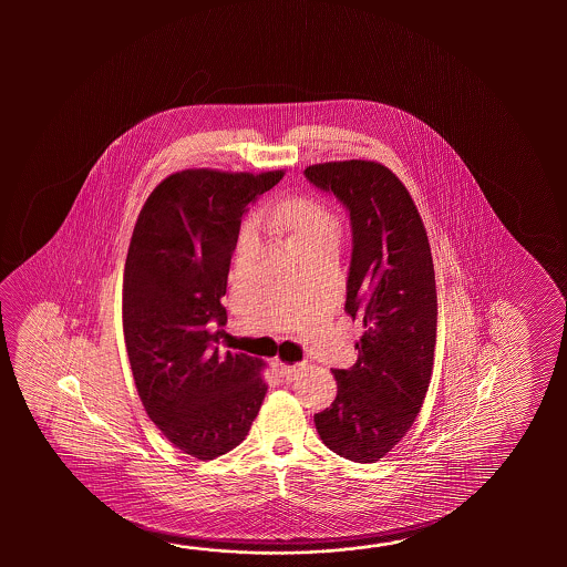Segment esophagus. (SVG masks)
<instances>
[{
	"instance_id": "esophagus-1",
	"label": "esophagus",
	"mask_w": 567,
	"mask_h": 567,
	"mask_svg": "<svg viewBox=\"0 0 567 567\" xmlns=\"http://www.w3.org/2000/svg\"><path fill=\"white\" fill-rule=\"evenodd\" d=\"M274 367H276L279 377H284L286 381H293V379L303 371L306 364H303V362H300V364H286V362L276 361L274 362Z\"/></svg>"
}]
</instances>
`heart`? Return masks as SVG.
I'll return each mask as SVG.
<instances>
[{
    "label": "heart",
    "instance_id": "heart-1",
    "mask_svg": "<svg viewBox=\"0 0 567 567\" xmlns=\"http://www.w3.org/2000/svg\"><path fill=\"white\" fill-rule=\"evenodd\" d=\"M269 220L288 233L298 254L320 243L340 241L338 218L326 206L310 198L279 203L269 210Z\"/></svg>",
    "mask_w": 567,
    "mask_h": 567
}]
</instances>
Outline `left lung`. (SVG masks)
<instances>
[{
    "instance_id": "left-lung-1",
    "label": "left lung",
    "mask_w": 567,
    "mask_h": 567,
    "mask_svg": "<svg viewBox=\"0 0 567 567\" xmlns=\"http://www.w3.org/2000/svg\"><path fill=\"white\" fill-rule=\"evenodd\" d=\"M349 210L352 254L344 312L361 320L359 359L332 369L337 399L313 415L320 440L369 464L408 434L434 369V261L422 217L391 169L364 159L303 169Z\"/></svg>"
}]
</instances>
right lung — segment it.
<instances>
[{"instance_id": "add662e5", "label": "right lung", "mask_w": 567, "mask_h": 567, "mask_svg": "<svg viewBox=\"0 0 567 567\" xmlns=\"http://www.w3.org/2000/svg\"><path fill=\"white\" fill-rule=\"evenodd\" d=\"M284 172L184 169L150 194L123 278V334L150 420L184 454L213 460L249 434L267 385L264 362L220 352L230 257L243 215Z\"/></svg>"}]
</instances>
